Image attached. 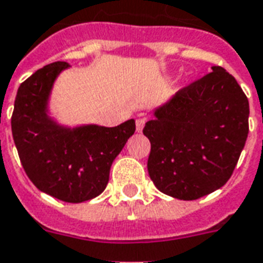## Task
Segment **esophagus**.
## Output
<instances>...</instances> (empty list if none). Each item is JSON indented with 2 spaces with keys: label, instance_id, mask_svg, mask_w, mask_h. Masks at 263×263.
<instances>
[{
  "label": "esophagus",
  "instance_id": "1",
  "mask_svg": "<svg viewBox=\"0 0 263 263\" xmlns=\"http://www.w3.org/2000/svg\"><path fill=\"white\" fill-rule=\"evenodd\" d=\"M145 122H147V119H145V118H139V119L136 120V130H137L139 133L140 132H143Z\"/></svg>",
  "mask_w": 263,
  "mask_h": 263
}]
</instances>
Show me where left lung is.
Wrapping results in <instances>:
<instances>
[{
  "label": "left lung",
  "instance_id": "obj_1",
  "mask_svg": "<svg viewBox=\"0 0 263 263\" xmlns=\"http://www.w3.org/2000/svg\"><path fill=\"white\" fill-rule=\"evenodd\" d=\"M143 133L151 143L148 173L158 190L191 201L226 184L248 136L250 104L220 66L154 110Z\"/></svg>",
  "mask_w": 263,
  "mask_h": 263
}]
</instances>
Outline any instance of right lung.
<instances>
[{
    "label": "right lung",
    "instance_id": "right-lung-1",
    "mask_svg": "<svg viewBox=\"0 0 263 263\" xmlns=\"http://www.w3.org/2000/svg\"><path fill=\"white\" fill-rule=\"evenodd\" d=\"M68 62L39 69L17 88L11 126L22 166L33 184L65 202L100 195L112 162L136 130L134 119L115 127L83 124L68 127L48 114L49 96Z\"/></svg>",
    "mask_w": 263,
    "mask_h": 263
}]
</instances>
